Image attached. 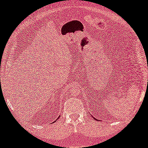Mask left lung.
<instances>
[{"mask_svg":"<svg viewBox=\"0 0 148 148\" xmlns=\"http://www.w3.org/2000/svg\"><path fill=\"white\" fill-rule=\"evenodd\" d=\"M94 119H95V118H94ZM96 120H97V119H96Z\"/></svg>","mask_w":148,"mask_h":148,"instance_id":"8db88e82","label":"left lung"}]
</instances>
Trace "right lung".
I'll return each instance as SVG.
<instances>
[{
  "instance_id": "add662e5",
  "label": "right lung",
  "mask_w": 148,
  "mask_h": 148,
  "mask_svg": "<svg viewBox=\"0 0 148 148\" xmlns=\"http://www.w3.org/2000/svg\"><path fill=\"white\" fill-rule=\"evenodd\" d=\"M59 117H60V116H58V118H57V119H58V118H59ZM57 119H56V120H57Z\"/></svg>"
}]
</instances>
